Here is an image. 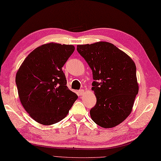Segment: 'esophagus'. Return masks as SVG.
<instances>
[{"mask_svg":"<svg viewBox=\"0 0 161 161\" xmlns=\"http://www.w3.org/2000/svg\"><path fill=\"white\" fill-rule=\"evenodd\" d=\"M84 93H85V91L83 89H80V90H79V91H78V93L80 94V96H82V95H83L84 94Z\"/></svg>","mask_w":161,"mask_h":161,"instance_id":"34e87169","label":"esophagus"}]
</instances>
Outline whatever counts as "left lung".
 Wrapping results in <instances>:
<instances>
[{"mask_svg": "<svg viewBox=\"0 0 161 161\" xmlns=\"http://www.w3.org/2000/svg\"><path fill=\"white\" fill-rule=\"evenodd\" d=\"M77 51L92 70V89L97 99L90 110L92 120L104 128L117 126L130 114L139 92L135 64L107 42L78 45Z\"/></svg>", "mask_w": 161, "mask_h": 161, "instance_id": "8db88e82", "label": "left lung"}]
</instances>
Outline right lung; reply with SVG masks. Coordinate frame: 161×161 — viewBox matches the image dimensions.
Returning a JSON list of instances; mask_svg holds the SVG:
<instances>
[{
  "label": "right lung",
  "instance_id": "1",
  "mask_svg": "<svg viewBox=\"0 0 161 161\" xmlns=\"http://www.w3.org/2000/svg\"><path fill=\"white\" fill-rule=\"evenodd\" d=\"M73 45L48 43L37 47L23 61L15 76L23 107L37 122L52 125L68 114L78 98L66 86L63 66L74 51Z\"/></svg>",
  "mask_w": 161,
  "mask_h": 161
}]
</instances>
